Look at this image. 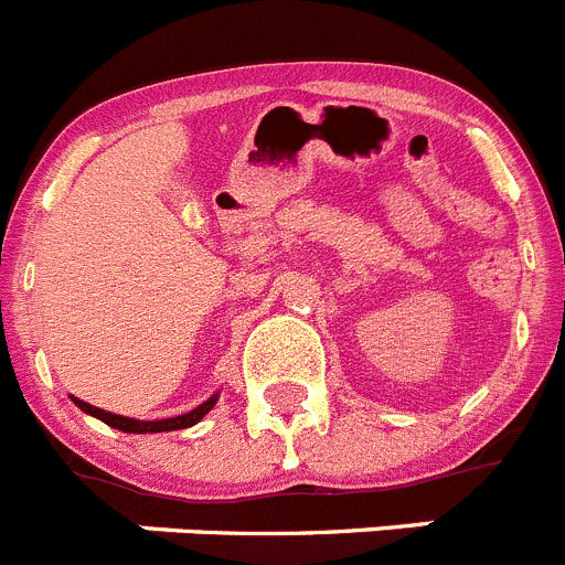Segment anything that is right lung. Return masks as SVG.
<instances>
[{
    "label": "right lung",
    "mask_w": 565,
    "mask_h": 565,
    "mask_svg": "<svg viewBox=\"0 0 565 565\" xmlns=\"http://www.w3.org/2000/svg\"><path fill=\"white\" fill-rule=\"evenodd\" d=\"M73 403L78 405L84 414L95 416V419L106 422L109 428H118L124 430V434H162V430H182V428H191V425H196V422L202 419V416L207 414V411L216 405V394L207 399V403L196 405L194 411H188V414L182 416H174V419H157V422H140V419H126V416L120 414H109V411H100L95 408V405L84 403V399H78V396H73Z\"/></svg>",
    "instance_id": "1"
}]
</instances>
